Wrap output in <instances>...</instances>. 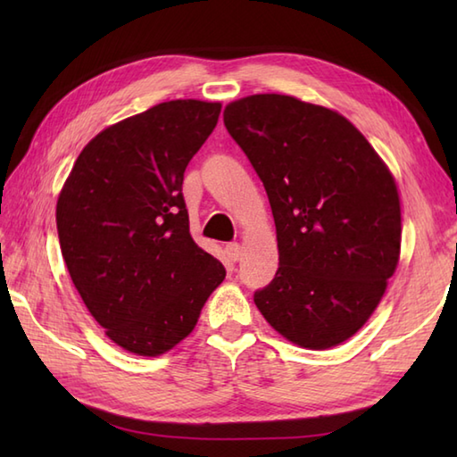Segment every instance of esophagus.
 I'll return each instance as SVG.
<instances>
[{"mask_svg":"<svg viewBox=\"0 0 457 457\" xmlns=\"http://www.w3.org/2000/svg\"><path fill=\"white\" fill-rule=\"evenodd\" d=\"M226 255L229 261H237L241 257V245L239 244L226 245Z\"/></svg>","mask_w":457,"mask_h":457,"instance_id":"esophagus-1","label":"esophagus"}]
</instances>
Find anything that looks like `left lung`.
Instances as JSON below:
<instances>
[{"mask_svg": "<svg viewBox=\"0 0 457 457\" xmlns=\"http://www.w3.org/2000/svg\"><path fill=\"white\" fill-rule=\"evenodd\" d=\"M223 123L267 190L278 245L259 312L288 342L328 349L352 337L401 255L391 170L352 121L293 96L231 102Z\"/></svg>", "mask_w": 457, "mask_h": 457, "instance_id": "obj_1", "label": "left lung"}]
</instances>
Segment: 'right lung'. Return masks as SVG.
Returning <instances> with one entry per match:
<instances>
[{
    "label": "right lung",
    "mask_w": 457,
    "mask_h": 457,
    "mask_svg": "<svg viewBox=\"0 0 457 457\" xmlns=\"http://www.w3.org/2000/svg\"><path fill=\"white\" fill-rule=\"evenodd\" d=\"M221 104L172 100L96 135L56 202L72 283L113 344L157 357L196 326L226 278L194 244L182 180Z\"/></svg>",
    "instance_id": "obj_1"
}]
</instances>
